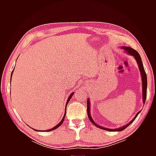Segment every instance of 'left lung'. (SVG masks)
Listing matches in <instances>:
<instances>
[{"mask_svg":"<svg viewBox=\"0 0 156 156\" xmlns=\"http://www.w3.org/2000/svg\"><path fill=\"white\" fill-rule=\"evenodd\" d=\"M121 49H123L124 51V52L129 55H131L132 56H133V58L135 59L136 63H137L138 67L139 68L140 72V75H141V79H142V86H143V102L144 104L145 101H146V91H147V76H146V72L144 69V66H143V64L142 60H141V57L139 55V53H138L137 51H135V49H132L131 48H129V47H126V46H122ZM140 112V111H139L137 113H136L135 116L133 118V119L131 121H130L128 124H127L125 126H123L122 127H119V128H116V129H109V128H106V127H102L101 126L98 125L94 121L93 119L91 116V114H90V99L88 98L87 100V114H88V117L89 120H90V122L92 123L96 127H98V128H100L101 129H104L106 131H121L124 130L126 127H128L132 122H133L135 119L136 118V116H138V115Z\"/></svg>","mask_w":156,"mask_h":156,"instance_id":"8db88e82","label":"left lung"}]
</instances>
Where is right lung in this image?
Segmentation results:
<instances>
[{"label":"right lung","mask_w":156,"mask_h":156,"mask_svg":"<svg viewBox=\"0 0 156 156\" xmlns=\"http://www.w3.org/2000/svg\"><path fill=\"white\" fill-rule=\"evenodd\" d=\"M14 68H13V71L12 72V73H11V77H10V81H12V74H13V70H14ZM74 94V92H72V94H70V95L69 96V97H68V100H67V101H66V107H65V112H64V116H63V118H62V120H61L60 122H59V124H58L56 126H55L54 127H53V128H51V129H48V130H37V129H33V128H31L32 129H34V131H41V132H47V131H53V130H54V129H57L58 127H59V126H60L61 125H62V124L63 123V122H64V119H65V116H66V107H67V105H68V103H69V101H70V100H71V98H72V97L73 96V95Z\"/></svg>","instance_id":"obj_1"}]
</instances>
